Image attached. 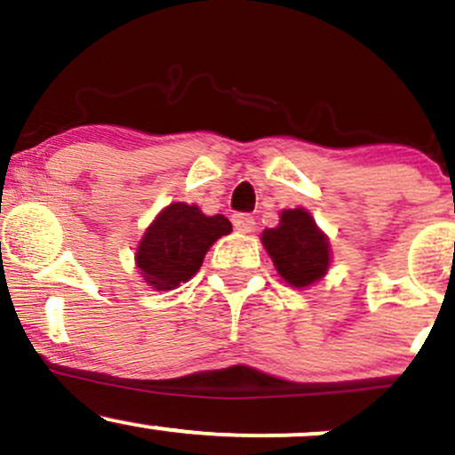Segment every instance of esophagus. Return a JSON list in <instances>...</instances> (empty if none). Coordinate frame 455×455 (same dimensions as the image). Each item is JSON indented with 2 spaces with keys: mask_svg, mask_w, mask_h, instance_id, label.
<instances>
[{
  "mask_svg": "<svg viewBox=\"0 0 455 455\" xmlns=\"http://www.w3.org/2000/svg\"><path fill=\"white\" fill-rule=\"evenodd\" d=\"M233 227L237 233H251L254 231V218L250 213H233Z\"/></svg>",
  "mask_w": 455,
  "mask_h": 455,
  "instance_id": "obj_1",
  "label": "esophagus"
}]
</instances>
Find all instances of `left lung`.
<instances>
[{
  "label": "left lung",
  "instance_id": "8db88e82",
  "mask_svg": "<svg viewBox=\"0 0 455 455\" xmlns=\"http://www.w3.org/2000/svg\"><path fill=\"white\" fill-rule=\"evenodd\" d=\"M260 242L282 280L292 288L314 286L331 267V242L305 207L282 210L280 224L265 228Z\"/></svg>",
  "mask_w": 455,
  "mask_h": 455
}]
</instances>
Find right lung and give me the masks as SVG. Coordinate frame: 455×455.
Segmentation results:
<instances>
[{"label": "right lung", "mask_w": 455, "mask_h": 455, "mask_svg": "<svg viewBox=\"0 0 455 455\" xmlns=\"http://www.w3.org/2000/svg\"><path fill=\"white\" fill-rule=\"evenodd\" d=\"M231 231V222L222 213L205 216L196 205L178 201L163 207L141 235L135 250V267L148 286L158 292L173 290L193 280L207 250Z\"/></svg>", "instance_id": "1"}]
</instances>
